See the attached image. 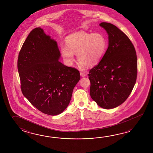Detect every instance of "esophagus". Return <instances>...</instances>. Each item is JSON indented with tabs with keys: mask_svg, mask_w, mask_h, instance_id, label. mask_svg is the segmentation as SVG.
Wrapping results in <instances>:
<instances>
[{
	"mask_svg": "<svg viewBox=\"0 0 153 153\" xmlns=\"http://www.w3.org/2000/svg\"><path fill=\"white\" fill-rule=\"evenodd\" d=\"M80 76L81 77H85L86 76V74L84 72H80Z\"/></svg>",
	"mask_w": 153,
	"mask_h": 153,
	"instance_id": "1",
	"label": "esophagus"
}]
</instances>
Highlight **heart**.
<instances>
[{
  "mask_svg": "<svg viewBox=\"0 0 153 153\" xmlns=\"http://www.w3.org/2000/svg\"><path fill=\"white\" fill-rule=\"evenodd\" d=\"M66 45L61 47L60 51L66 65H72L75 59V54L79 61V65L84 67L97 64L104 55L107 42L105 36L100 33L81 31L68 36Z\"/></svg>",
  "mask_w": 153,
  "mask_h": 153,
  "instance_id": "heart-1",
  "label": "heart"
}]
</instances>
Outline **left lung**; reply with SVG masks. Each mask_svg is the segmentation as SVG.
<instances>
[{
	"label": "left lung",
	"mask_w": 153,
	"mask_h": 153,
	"mask_svg": "<svg viewBox=\"0 0 153 153\" xmlns=\"http://www.w3.org/2000/svg\"><path fill=\"white\" fill-rule=\"evenodd\" d=\"M108 36V47L103 57L88 74L90 94L98 106L113 109L126 100L136 84L137 58L127 36L111 23L102 22Z\"/></svg>",
	"instance_id": "obj_1"
}]
</instances>
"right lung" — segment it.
<instances>
[{"mask_svg":"<svg viewBox=\"0 0 153 153\" xmlns=\"http://www.w3.org/2000/svg\"><path fill=\"white\" fill-rule=\"evenodd\" d=\"M60 57L57 42L38 27L26 38L17 61L23 96L39 111L52 116L68 107L80 78L78 70L64 65Z\"/></svg>","mask_w":153,"mask_h":153,"instance_id":"right-lung-1","label":"right lung"}]
</instances>
